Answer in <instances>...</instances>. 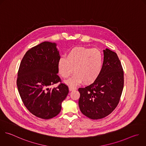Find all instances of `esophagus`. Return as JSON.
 <instances>
[{"label": "esophagus", "mask_w": 146, "mask_h": 146, "mask_svg": "<svg viewBox=\"0 0 146 146\" xmlns=\"http://www.w3.org/2000/svg\"><path fill=\"white\" fill-rule=\"evenodd\" d=\"M76 89V88L75 87H72V86H69V90H70V91H74V90H75Z\"/></svg>", "instance_id": "obj_1"}]
</instances>
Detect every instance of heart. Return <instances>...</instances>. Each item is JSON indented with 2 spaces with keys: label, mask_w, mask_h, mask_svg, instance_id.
<instances>
[{
  "label": "heart",
  "mask_w": 146,
  "mask_h": 146,
  "mask_svg": "<svg viewBox=\"0 0 146 146\" xmlns=\"http://www.w3.org/2000/svg\"><path fill=\"white\" fill-rule=\"evenodd\" d=\"M103 55L98 49L86 47H76L71 49L67 57L58 62V70L63 78H68L74 72L71 79L67 81L70 84L94 82L99 76L103 66Z\"/></svg>",
  "instance_id": "1"
}]
</instances>
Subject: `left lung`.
<instances>
[{
	"label": "left lung",
	"mask_w": 146,
	"mask_h": 146,
	"mask_svg": "<svg viewBox=\"0 0 146 146\" xmlns=\"http://www.w3.org/2000/svg\"><path fill=\"white\" fill-rule=\"evenodd\" d=\"M102 71L91 84L78 89L79 108L91 119H100L110 114L117 106L124 86V72L117 54L103 50Z\"/></svg>",
	"instance_id": "left-lung-1"
}]
</instances>
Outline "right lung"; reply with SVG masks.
<instances>
[{
  "label": "right lung",
  "mask_w": 146,
  "mask_h": 146,
  "mask_svg": "<svg viewBox=\"0 0 146 146\" xmlns=\"http://www.w3.org/2000/svg\"><path fill=\"white\" fill-rule=\"evenodd\" d=\"M60 59L55 43L44 42L27 51L18 71L17 87L25 106L33 115L49 119L58 115L68 94V86L58 75Z\"/></svg>",
  "instance_id": "right-lung-1"
}]
</instances>
